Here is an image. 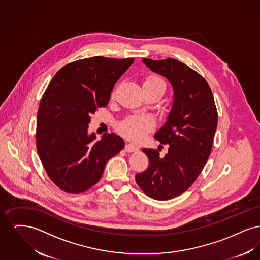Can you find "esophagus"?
<instances>
[{"label": "esophagus", "instance_id": "esophagus-1", "mask_svg": "<svg viewBox=\"0 0 260 260\" xmlns=\"http://www.w3.org/2000/svg\"><path fill=\"white\" fill-rule=\"evenodd\" d=\"M125 151L126 152H135V151H137L138 150V147L135 145L134 143H127L126 145H125Z\"/></svg>", "mask_w": 260, "mask_h": 260}]
</instances>
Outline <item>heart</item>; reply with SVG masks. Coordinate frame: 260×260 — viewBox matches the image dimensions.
<instances>
[{
    "label": "heart",
    "mask_w": 260,
    "mask_h": 260,
    "mask_svg": "<svg viewBox=\"0 0 260 260\" xmlns=\"http://www.w3.org/2000/svg\"><path fill=\"white\" fill-rule=\"evenodd\" d=\"M143 87L159 88L162 91L166 89V84L158 76H149L143 82ZM154 121L151 117L144 115H134L125 119L120 124L121 131L134 140H139L153 127Z\"/></svg>",
    "instance_id": "obj_1"
}]
</instances>
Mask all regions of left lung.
<instances>
[{"instance_id":"left-lung-1","label":"left lung","mask_w":260,"mask_h":260,"mask_svg":"<svg viewBox=\"0 0 260 260\" xmlns=\"http://www.w3.org/2000/svg\"><path fill=\"white\" fill-rule=\"evenodd\" d=\"M142 62L173 87L167 121L154 136L169 145L168 152L161 156L162 145L159 151L142 149L150 165L136 174L137 185L148 197L165 201L184 193L203 171L213 143L217 111L207 81L184 63L173 58Z\"/></svg>"}]
</instances>
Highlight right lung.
<instances>
[{"label": "right lung", "mask_w": 260, "mask_h": 260, "mask_svg": "<svg viewBox=\"0 0 260 260\" xmlns=\"http://www.w3.org/2000/svg\"><path fill=\"white\" fill-rule=\"evenodd\" d=\"M134 61L94 56L63 66L51 79L38 110L36 142L46 172L63 191L78 194L96 184L107 161L124 149L113 133L95 141L88 124Z\"/></svg>", "instance_id": "right-lung-1"}]
</instances>
